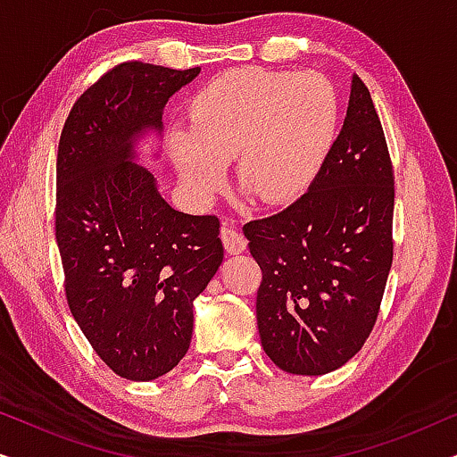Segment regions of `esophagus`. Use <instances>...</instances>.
Wrapping results in <instances>:
<instances>
[{
	"label": "esophagus",
	"mask_w": 457,
	"mask_h": 457,
	"mask_svg": "<svg viewBox=\"0 0 457 457\" xmlns=\"http://www.w3.org/2000/svg\"><path fill=\"white\" fill-rule=\"evenodd\" d=\"M220 239H222L224 249H227L228 253H241V252H245V247H247V239L243 237L241 230L235 227L233 220H228V218H224L222 220Z\"/></svg>",
	"instance_id": "34e87169"
}]
</instances>
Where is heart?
<instances>
[{
  "label": "heart",
  "instance_id": "b5f03b06",
  "mask_svg": "<svg viewBox=\"0 0 457 457\" xmlns=\"http://www.w3.org/2000/svg\"><path fill=\"white\" fill-rule=\"evenodd\" d=\"M337 120V93L322 74L235 68L191 97L189 133L172 135V162L199 204L222 189L224 164L235 160L237 185L277 208L314 183Z\"/></svg>",
  "mask_w": 457,
  "mask_h": 457
}]
</instances>
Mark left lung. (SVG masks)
Here are the masks:
<instances>
[{
  "mask_svg": "<svg viewBox=\"0 0 457 457\" xmlns=\"http://www.w3.org/2000/svg\"><path fill=\"white\" fill-rule=\"evenodd\" d=\"M393 204L383 127L353 74L345 122L308 193L243 227L262 268V347L280 370L333 372L364 345L391 270Z\"/></svg>",
  "mask_w": 457,
  "mask_h": 457,
  "instance_id": "obj_1",
  "label": "left lung"
}]
</instances>
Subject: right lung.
I'll return each instance as SVG.
<instances>
[{
  "label": "right lung",
  "mask_w": 457,
  "mask_h": 457,
  "mask_svg": "<svg viewBox=\"0 0 457 457\" xmlns=\"http://www.w3.org/2000/svg\"><path fill=\"white\" fill-rule=\"evenodd\" d=\"M202 68L124 62L68 114L55 164V241L68 308L108 368L154 380L185 358L193 302L222 264L216 216L168 205L137 143Z\"/></svg>",
  "instance_id": "add662e5"
}]
</instances>
